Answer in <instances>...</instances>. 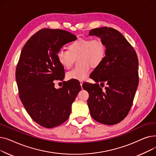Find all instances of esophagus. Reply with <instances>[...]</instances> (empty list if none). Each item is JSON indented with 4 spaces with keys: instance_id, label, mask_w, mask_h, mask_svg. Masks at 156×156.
I'll return each instance as SVG.
<instances>
[{
    "instance_id": "esophagus-1",
    "label": "esophagus",
    "mask_w": 156,
    "mask_h": 156,
    "mask_svg": "<svg viewBox=\"0 0 156 156\" xmlns=\"http://www.w3.org/2000/svg\"><path fill=\"white\" fill-rule=\"evenodd\" d=\"M83 82L82 81H80V85H81V87H82V85H83Z\"/></svg>"
}]
</instances>
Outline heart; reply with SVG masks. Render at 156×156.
Listing matches in <instances>:
<instances>
[{"label": "heart", "instance_id": "heart-1", "mask_svg": "<svg viewBox=\"0 0 156 156\" xmlns=\"http://www.w3.org/2000/svg\"><path fill=\"white\" fill-rule=\"evenodd\" d=\"M106 48L100 38H78L68 46V51L63 49L57 53V59L64 69H69L73 64L75 58H78L80 65L68 71V80H85L91 71V66L98 67L104 61Z\"/></svg>", "mask_w": 156, "mask_h": 156}]
</instances>
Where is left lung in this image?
I'll use <instances>...</instances> for the list:
<instances>
[{
    "label": "left lung",
    "instance_id": "obj_1",
    "mask_svg": "<svg viewBox=\"0 0 156 156\" xmlns=\"http://www.w3.org/2000/svg\"><path fill=\"white\" fill-rule=\"evenodd\" d=\"M88 35L101 38L106 48L102 62L93 71L97 83H85L89 94L87 103L94 119L113 125L128 115L138 85V60L133 47L118 30L108 27L91 30ZM108 85L104 91L98 84ZM91 88L89 93L86 87Z\"/></svg>",
    "mask_w": 156,
    "mask_h": 156
}]
</instances>
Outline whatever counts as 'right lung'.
I'll list each match as a JSON object with an SVG mask.
<instances>
[{
	"label": "right lung",
	"mask_w": 156,
	"mask_h": 156,
	"mask_svg": "<svg viewBox=\"0 0 156 156\" xmlns=\"http://www.w3.org/2000/svg\"><path fill=\"white\" fill-rule=\"evenodd\" d=\"M76 40L69 31L44 28L31 37L21 51L16 70L20 98L33 120L44 128L59 126L68 119L81 90V86L72 81L58 89L54 83L64 78L57 52Z\"/></svg>",
	"instance_id": "obj_1"
}]
</instances>
